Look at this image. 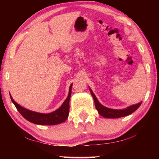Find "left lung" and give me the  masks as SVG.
Segmentation results:
<instances>
[{
    "mask_svg": "<svg viewBox=\"0 0 159 159\" xmlns=\"http://www.w3.org/2000/svg\"><path fill=\"white\" fill-rule=\"evenodd\" d=\"M90 92L92 93V96H93V98L94 100V103H95V106L98 112L104 117L106 118H120L121 117H124L129 116L131 113L134 112L141 105V102L139 103H137L136 104H133L130 107H127L126 109H112L107 108L106 107H104L102 105L98 100L97 98L94 95L92 90L89 88Z\"/></svg>",
    "mask_w": 159,
    "mask_h": 159,
    "instance_id": "left-lung-1",
    "label": "left lung"
}]
</instances>
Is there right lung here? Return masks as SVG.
Masks as SVG:
<instances>
[{
    "label": "right lung",
    "instance_id": "add662e5",
    "mask_svg": "<svg viewBox=\"0 0 159 159\" xmlns=\"http://www.w3.org/2000/svg\"><path fill=\"white\" fill-rule=\"evenodd\" d=\"M72 84H71L69 89L68 96H67L66 100L62 104V105L58 109L53 111L52 113L47 114L40 113L26 109L16 102L12 98L11 94H10V98H11L12 102L14 104L19 113L22 115L23 117H25L26 120H28L30 122L39 125H56L63 122L68 117L70 111L69 102L71 93H72Z\"/></svg>",
    "mask_w": 159,
    "mask_h": 159
}]
</instances>
